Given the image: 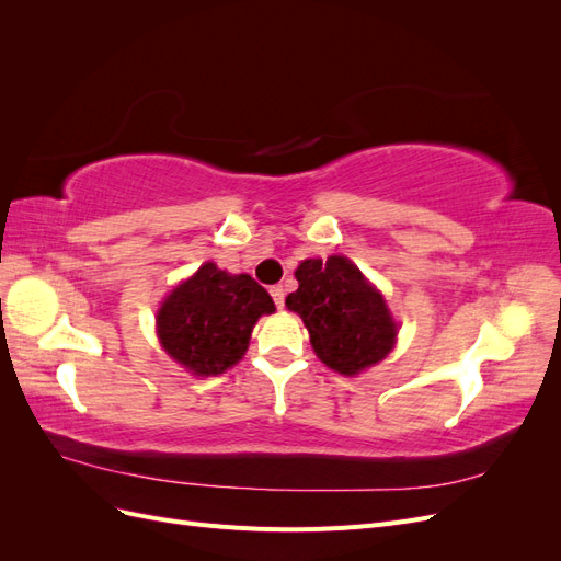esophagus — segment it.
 <instances>
[{"label":"esophagus","mask_w":561,"mask_h":561,"mask_svg":"<svg viewBox=\"0 0 561 561\" xmlns=\"http://www.w3.org/2000/svg\"><path fill=\"white\" fill-rule=\"evenodd\" d=\"M268 293H271V297H274L276 307L283 309V307H285V290H283V285H274Z\"/></svg>","instance_id":"obj_1"}]
</instances>
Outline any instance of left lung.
<instances>
[{
    "label": "left lung",
    "instance_id": "1",
    "mask_svg": "<svg viewBox=\"0 0 561 561\" xmlns=\"http://www.w3.org/2000/svg\"><path fill=\"white\" fill-rule=\"evenodd\" d=\"M287 295V309L299 313L318 358L344 377L381 363L393 351L398 322L383 295L342 254L304 260Z\"/></svg>",
    "mask_w": 561,
    "mask_h": 561
}]
</instances>
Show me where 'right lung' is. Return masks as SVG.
I'll return each instance as SVG.
<instances>
[{"mask_svg":"<svg viewBox=\"0 0 561 561\" xmlns=\"http://www.w3.org/2000/svg\"><path fill=\"white\" fill-rule=\"evenodd\" d=\"M274 311L257 280L206 262L163 299L157 332L175 363L196 377H215L243 358L254 322Z\"/></svg>","mask_w":561,"mask_h":561,"instance_id":"add662e5","label":"right lung"}]
</instances>
